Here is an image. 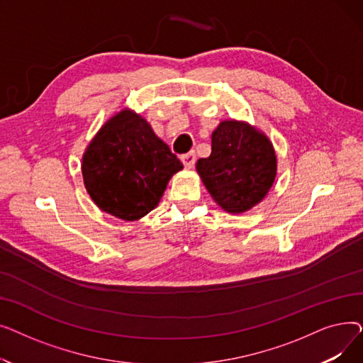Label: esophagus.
<instances>
[{
  "instance_id": "1",
  "label": "esophagus",
  "mask_w": 363,
  "mask_h": 363,
  "mask_svg": "<svg viewBox=\"0 0 363 363\" xmlns=\"http://www.w3.org/2000/svg\"><path fill=\"white\" fill-rule=\"evenodd\" d=\"M181 160H182V163H184L185 167H188V169L194 167V164H196V152H194V151L186 152V155L181 156Z\"/></svg>"
}]
</instances>
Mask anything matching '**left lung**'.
Segmentation results:
<instances>
[{
	"mask_svg": "<svg viewBox=\"0 0 363 363\" xmlns=\"http://www.w3.org/2000/svg\"><path fill=\"white\" fill-rule=\"evenodd\" d=\"M197 172L213 200L230 213H242L268 194L277 175L271 141L244 122L223 121L212 133V152Z\"/></svg>",
	"mask_w": 363,
	"mask_h": 363,
	"instance_id": "1",
	"label": "left lung"
}]
</instances>
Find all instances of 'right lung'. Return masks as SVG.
Instances as JSON below:
<instances>
[{"mask_svg": "<svg viewBox=\"0 0 363 363\" xmlns=\"http://www.w3.org/2000/svg\"><path fill=\"white\" fill-rule=\"evenodd\" d=\"M184 166L138 114L113 116L88 145L82 175L101 211L137 220L157 206L172 175Z\"/></svg>", "mask_w": 363, "mask_h": 363, "instance_id": "right-lung-1", "label": "right lung"}]
</instances>
